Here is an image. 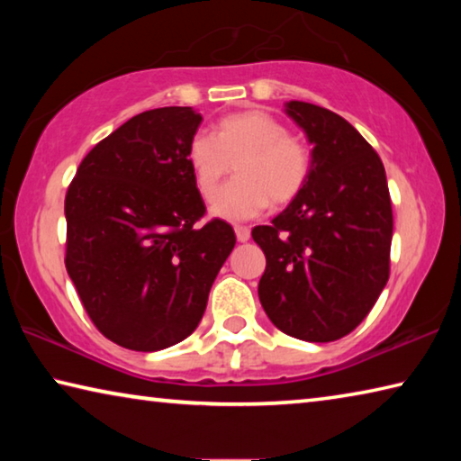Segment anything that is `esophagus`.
<instances>
[{
	"mask_svg": "<svg viewBox=\"0 0 461 461\" xmlns=\"http://www.w3.org/2000/svg\"><path fill=\"white\" fill-rule=\"evenodd\" d=\"M236 238H238V241H248L249 228H246V225H236Z\"/></svg>",
	"mask_w": 461,
	"mask_h": 461,
	"instance_id": "1",
	"label": "esophagus"
}]
</instances>
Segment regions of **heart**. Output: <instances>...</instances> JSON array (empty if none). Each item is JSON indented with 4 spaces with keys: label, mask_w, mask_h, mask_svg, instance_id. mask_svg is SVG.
Here are the masks:
<instances>
[{
    "label": "heart",
    "mask_w": 461,
    "mask_h": 461,
    "mask_svg": "<svg viewBox=\"0 0 461 461\" xmlns=\"http://www.w3.org/2000/svg\"><path fill=\"white\" fill-rule=\"evenodd\" d=\"M193 181L203 197L217 191L223 176L236 168V178L215 194L212 213L241 221L260 215L270 205H286L299 197L311 176L313 158L305 142L264 109L223 115L215 136L197 131L186 144Z\"/></svg>",
    "instance_id": "heart-1"
}]
</instances>
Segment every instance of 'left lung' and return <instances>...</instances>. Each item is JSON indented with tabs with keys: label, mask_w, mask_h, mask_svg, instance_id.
<instances>
[{
	"label": "left lung",
	"mask_w": 461,
	"mask_h": 461,
	"mask_svg": "<svg viewBox=\"0 0 461 461\" xmlns=\"http://www.w3.org/2000/svg\"><path fill=\"white\" fill-rule=\"evenodd\" d=\"M286 113L313 144V168L299 197L252 230L267 256L258 296L283 333L335 341L364 321L390 275L386 173L341 115L305 101H288Z\"/></svg>",
	"instance_id": "1"
}]
</instances>
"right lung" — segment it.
<instances>
[{
	"mask_svg": "<svg viewBox=\"0 0 461 461\" xmlns=\"http://www.w3.org/2000/svg\"><path fill=\"white\" fill-rule=\"evenodd\" d=\"M201 113H138L85 156L65 197V267L93 325L136 352H158L197 330L217 272L236 246L205 215L186 144Z\"/></svg>",
	"mask_w": 461,
	"mask_h": 461,
	"instance_id": "1",
	"label": "right lung"
}]
</instances>
